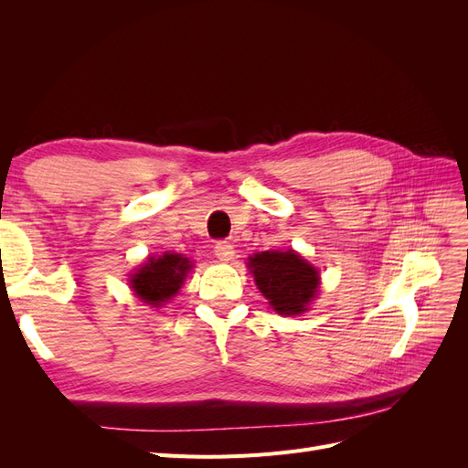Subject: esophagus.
I'll list each match as a JSON object with an SVG mask.
<instances>
[{
  "label": "esophagus",
  "instance_id": "1",
  "mask_svg": "<svg viewBox=\"0 0 468 468\" xmlns=\"http://www.w3.org/2000/svg\"><path fill=\"white\" fill-rule=\"evenodd\" d=\"M215 256H217L220 261H224V263L232 261L234 256H236L234 246H232L230 242H218V244L215 246Z\"/></svg>",
  "mask_w": 468,
  "mask_h": 468
}]
</instances>
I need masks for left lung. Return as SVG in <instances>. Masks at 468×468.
Listing matches in <instances>:
<instances>
[{"instance_id":"8db88e82","label":"left lung","mask_w":468,"mask_h":468,"mask_svg":"<svg viewBox=\"0 0 468 468\" xmlns=\"http://www.w3.org/2000/svg\"><path fill=\"white\" fill-rule=\"evenodd\" d=\"M248 267L269 306L281 316L303 314L316 299L318 269L294 250L260 251L250 256Z\"/></svg>"}]
</instances>
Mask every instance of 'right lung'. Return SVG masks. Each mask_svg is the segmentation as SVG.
I'll list each match as a JSON object with an SVG mask.
<instances>
[{
	"label": "right lung",
	"instance_id": "1",
	"mask_svg": "<svg viewBox=\"0 0 468 468\" xmlns=\"http://www.w3.org/2000/svg\"><path fill=\"white\" fill-rule=\"evenodd\" d=\"M191 269L193 263L189 258L165 251L160 258H148L143 267L136 269L129 285L144 304L160 308L179 292Z\"/></svg>",
	"mask_w": 468,
	"mask_h": 468
}]
</instances>
